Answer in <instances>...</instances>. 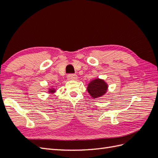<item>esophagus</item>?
<instances>
[{
  "label": "esophagus",
  "instance_id": "1",
  "mask_svg": "<svg viewBox=\"0 0 158 158\" xmlns=\"http://www.w3.org/2000/svg\"><path fill=\"white\" fill-rule=\"evenodd\" d=\"M77 75L76 74H69L67 76V79L69 80H77Z\"/></svg>",
  "mask_w": 158,
  "mask_h": 158
}]
</instances>
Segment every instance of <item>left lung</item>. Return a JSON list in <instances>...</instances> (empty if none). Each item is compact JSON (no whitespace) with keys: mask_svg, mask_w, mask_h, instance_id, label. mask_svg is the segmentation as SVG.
<instances>
[{"mask_svg":"<svg viewBox=\"0 0 158 158\" xmlns=\"http://www.w3.org/2000/svg\"><path fill=\"white\" fill-rule=\"evenodd\" d=\"M108 85L103 80L96 78L88 84L87 90L91 97L95 99L102 97L107 92Z\"/></svg>","mask_w":158,"mask_h":158,"instance_id":"obj_1","label":"left lung"}]
</instances>
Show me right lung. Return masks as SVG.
Segmentation results:
<instances>
[{
    "label": "right lung",
    "mask_w": 158,
    "mask_h": 158,
    "mask_svg": "<svg viewBox=\"0 0 158 158\" xmlns=\"http://www.w3.org/2000/svg\"><path fill=\"white\" fill-rule=\"evenodd\" d=\"M55 92V89L54 88H49V92L48 93H54Z\"/></svg>",
    "instance_id": "1"
}]
</instances>
